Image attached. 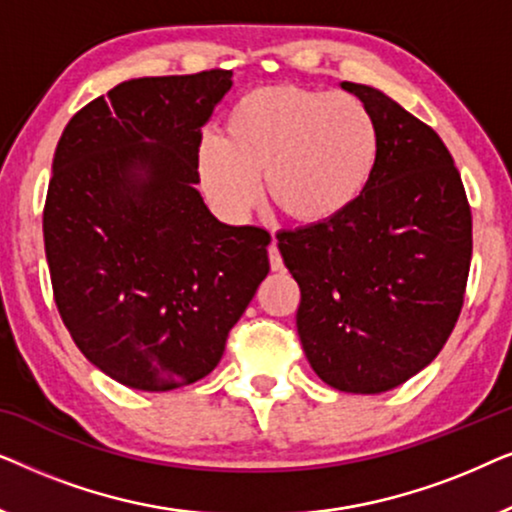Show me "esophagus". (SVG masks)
I'll return each instance as SVG.
<instances>
[{"label": "esophagus", "instance_id": "obj_1", "mask_svg": "<svg viewBox=\"0 0 512 512\" xmlns=\"http://www.w3.org/2000/svg\"><path fill=\"white\" fill-rule=\"evenodd\" d=\"M268 256H270V268L272 270H275V272L284 270V261H282V254H279V249H277V242H272L268 247Z\"/></svg>", "mask_w": 512, "mask_h": 512}]
</instances>
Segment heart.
<instances>
[{"instance_id":"heart-1","label":"heart","mask_w":512,"mask_h":512,"mask_svg":"<svg viewBox=\"0 0 512 512\" xmlns=\"http://www.w3.org/2000/svg\"><path fill=\"white\" fill-rule=\"evenodd\" d=\"M380 160V132L359 97L291 83L261 86L230 107L223 137L195 151L202 191L223 219L270 200L303 226H326L359 205Z\"/></svg>"}]
</instances>
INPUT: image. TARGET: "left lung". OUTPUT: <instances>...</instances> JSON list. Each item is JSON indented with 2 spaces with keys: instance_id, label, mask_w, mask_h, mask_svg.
Wrapping results in <instances>:
<instances>
[{
  "instance_id": "left-lung-1",
  "label": "left lung",
  "mask_w": 512,
  "mask_h": 512,
  "mask_svg": "<svg viewBox=\"0 0 512 512\" xmlns=\"http://www.w3.org/2000/svg\"><path fill=\"white\" fill-rule=\"evenodd\" d=\"M380 132L359 205L277 235L300 286L296 326L328 387L382 394L429 366L464 305L473 233L454 160L436 132L382 90L342 81Z\"/></svg>"
}]
</instances>
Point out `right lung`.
Listing matches in <instances>:
<instances>
[{"label": "right lung", "instance_id": "add662e5", "mask_svg": "<svg viewBox=\"0 0 512 512\" xmlns=\"http://www.w3.org/2000/svg\"><path fill=\"white\" fill-rule=\"evenodd\" d=\"M230 76L118 83L55 149L44 207L55 305L81 354L130 389L212 373L270 272V233L219 221L198 191L200 128Z\"/></svg>", "mask_w": 512, "mask_h": 512}]
</instances>
